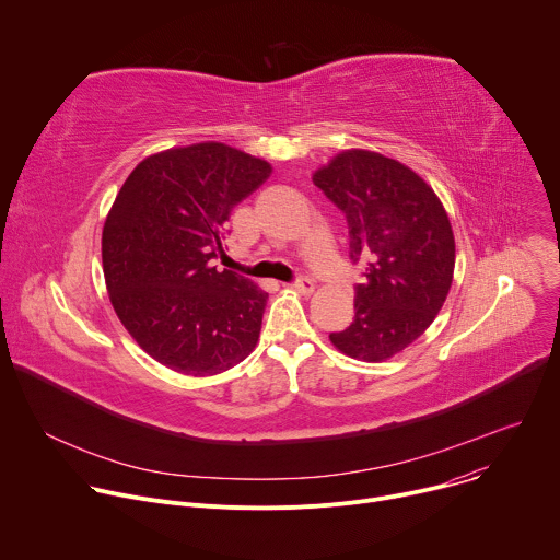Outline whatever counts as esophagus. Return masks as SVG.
Segmentation results:
<instances>
[{
  "label": "esophagus",
  "instance_id": "1",
  "mask_svg": "<svg viewBox=\"0 0 560 560\" xmlns=\"http://www.w3.org/2000/svg\"><path fill=\"white\" fill-rule=\"evenodd\" d=\"M288 288L294 290V292H299V294H303V296H310V294L314 292V281L307 279V277H301V279H296L294 283H290Z\"/></svg>",
  "mask_w": 560,
  "mask_h": 560
}]
</instances>
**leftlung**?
<instances>
[{"label":"left lung","mask_w":560,"mask_h":560,"mask_svg":"<svg viewBox=\"0 0 560 560\" xmlns=\"http://www.w3.org/2000/svg\"><path fill=\"white\" fill-rule=\"evenodd\" d=\"M348 217L350 257L363 259L354 322L332 346L381 363L415 343L436 318L454 279V232L432 186L406 164L350 148L312 175Z\"/></svg>","instance_id":"obj_1"}]
</instances>
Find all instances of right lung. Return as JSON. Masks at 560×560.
Here are the masks:
<instances>
[{"instance_id":"right-lung-1","label":"right lung","mask_w":560,"mask_h":560,"mask_svg":"<svg viewBox=\"0 0 560 560\" xmlns=\"http://www.w3.org/2000/svg\"><path fill=\"white\" fill-rule=\"evenodd\" d=\"M272 173L221 141L145 156L124 182L102 232L110 303L137 346L188 376L242 363L259 341L268 292L217 270L225 221Z\"/></svg>"}]
</instances>
